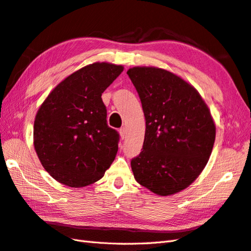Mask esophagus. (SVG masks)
I'll list each match as a JSON object with an SVG mask.
<instances>
[{
  "label": "esophagus",
  "instance_id": "obj_1",
  "mask_svg": "<svg viewBox=\"0 0 251 251\" xmlns=\"http://www.w3.org/2000/svg\"><path fill=\"white\" fill-rule=\"evenodd\" d=\"M119 132H120V134H121V138H122V139H124V138L126 137V128H125V127L120 128Z\"/></svg>",
  "mask_w": 251,
  "mask_h": 251
}]
</instances>
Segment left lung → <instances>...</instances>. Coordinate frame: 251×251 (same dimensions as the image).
Instances as JSON below:
<instances>
[{"instance_id": "1", "label": "left lung", "mask_w": 251, "mask_h": 251, "mask_svg": "<svg viewBox=\"0 0 251 251\" xmlns=\"http://www.w3.org/2000/svg\"><path fill=\"white\" fill-rule=\"evenodd\" d=\"M146 121L140 155L131 160L134 179L158 195L188 188L204 169L215 141V125L197 90L169 71H127Z\"/></svg>"}]
</instances>
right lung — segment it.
I'll return each mask as SVG.
<instances>
[{"mask_svg": "<svg viewBox=\"0 0 251 251\" xmlns=\"http://www.w3.org/2000/svg\"><path fill=\"white\" fill-rule=\"evenodd\" d=\"M124 68L95 62L56 86L40 106L34 124V146L55 180L72 188L104 176L119 150L118 131L107 124L101 93Z\"/></svg>", "mask_w": 251, "mask_h": 251, "instance_id": "add662e5", "label": "right lung"}]
</instances>
